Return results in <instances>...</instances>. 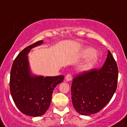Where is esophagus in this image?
<instances>
[{
	"label": "esophagus",
	"instance_id": "1",
	"mask_svg": "<svg viewBox=\"0 0 127 127\" xmlns=\"http://www.w3.org/2000/svg\"><path fill=\"white\" fill-rule=\"evenodd\" d=\"M65 80H66V81H68V82H69V81H71L72 80V76H71V75L69 73H68V75H66V77H65Z\"/></svg>",
	"mask_w": 127,
	"mask_h": 127
}]
</instances>
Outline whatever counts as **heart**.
Instances as JSON below:
<instances>
[{"label": "heart", "instance_id": "b5f03b06", "mask_svg": "<svg viewBox=\"0 0 127 127\" xmlns=\"http://www.w3.org/2000/svg\"><path fill=\"white\" fill-rule=\"evenodd\" d=\"M80 56L82 58L88 57L85 62L80 66L79 69L81 71H87L92 69L96 64L99 56L98 52L91 47H87L82 50Z\"/></svg>", "mask_w": 127, "mask_h": 127}]
</instances>
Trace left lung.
<instances>
[{
	"mask_svg": "<svg viewBox=\"0 0 127 127\" xmlns=\"http://www.w3.org/2000/svg\"><path fill=\"white\" fill-rule=\"evenodd\" d=\"M118 69L110 51L103 66L75 76L71 87L73 105L82 115L100 111L110 101L117 87Z\"/></svg>",
	"mask_w": 127,
	"mask_h": 127,
	"instance_id": "obj_1",
	"label": "left lung"
}]
</instances>
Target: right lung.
<instances>
[{
  "instance_id": "1",
  "label": "right lung",
  "mask_w": 127,
  "mask_h": 127,
  "mask_svg": "<svg viewBox=\"0 0 127 127\" xmlns=\"http://www.w3.org/2000/svg\"><path fill=\"white\" fill-rule=\"evenodd\" d=\"M43 42L38 41L24 49L14 59L10 75V91L14 104L23 113L33 117L45 113L54 89L64 79L63 75L44 77L31 71L28 53Z\"/></svg>"
}]
</instances>
